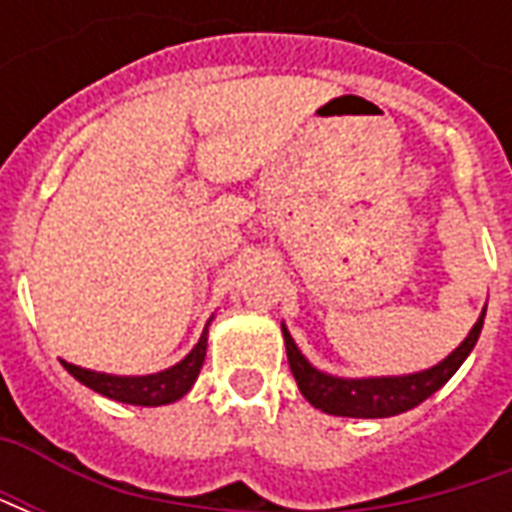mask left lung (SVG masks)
Wrapping results in <instances>:
<instances>
[{"label": "left lung", "mask_w": 512, "mask_h": 512, "mask_svg": "<svg viewBox=\"0 0 512 512\" xmlns=\"http://www.w3.org/2000/svg\"><path fill=\"white\" fill-rule=\"evenodd\" d=\"M485 310L480 321L474 323L469 337L463 340L455 351H452L444 362H439L430 370L414 373V376H395V378H334L326 376L301 356V351L293 343L290 332L282 326L285 334V348H288L290 373L299 384L301 395L310 400L312 406L321 408L326 414L334 417H362V419H378V417H395L403 414L408 408L419 406L422 400H428L436 389L447 384L455 370L463 365V359L472 354L474 343L483 329Z\"/></svg>", "instance_id": "left-lung-1"}]
</instances>
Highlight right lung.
I'll return each instance as SVG.
<instances>
[{"label":"right lung","mask_w":512,"mask_h":512,"mask_svg":"<svg viewBox=\"0 0 512 512\" xmlns=\"http://www.w3.org/2000/svg\"><path fill=\"white\" fill-rule=\"evenodd\" d=\"M205 345H208V337L202 332L200 343L191 348V354L183 362L169 367L164 373H156V376H106V373L76 367L71 362H62V365L76 381L90 386L98 395L131 403V406H167V403L180 400L197 381L202 362H205Z\"/></svg>","instance_id":"add662e5"}]
</instances>
